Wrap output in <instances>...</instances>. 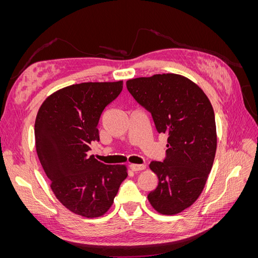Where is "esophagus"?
<instances>
[{
  "mask_svg": "<svg viewBox=\"0 0 258 258\" xmlns=\"http://www.w3.org/2000/svg\"><path fill=\"white\" fill-rule=\"evenodd\" d=\"M145 168H146L145 165H136V163H131V165H130V169L132 171H135V172H137V171L144 170Z\"/></svg>",
  "mask_w": 258,
  "mask_h": 258,
  "instance_id": "esophagus-1",
  "label": "esophagus"
}]
</instances>
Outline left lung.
Segmentation results:
<instances>
[{
	"instance_id": "8db88e82",
	"label": "left lung",
	"mask_w": 258,
	"mask_h": 258,
	"mask_svg": "<svg viewBox=\"0 0 258 258\" xmlns=\"http://www.w3.org/2000/svg\"><path fill=\"white\" fill-rule=\"evenodd\" d=\"M127 89L152 114L158 134L168 135L162 161L150 168L158 185L147 195L161 214L182 212L205 188L216 152L213 107L198 86L177 74H156L129 80Z\"/></svg>"
}]
</instances>
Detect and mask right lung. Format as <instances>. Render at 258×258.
I'll return each instance as SVG.
<instances>
[{
    "mask_svg": "<svg viewBox=\"0 0 258 258\" xmlns=\"http://www.w3.org/2000/svg\"><path fill=\"white\" fill-rule=\"evenodd\" d=\"M121 90L122 81L76 84L52 93L38 110V159L54 196L75 214L90 218L106 213L128 175L124 166L88 156L91 143L100 141L101 115Z\"/></svg>",
    "mask_w": 258,
    "mask_h": 258,
    "instance_id": "add662e5",
    "label": "right lung"
}]
</instances>
